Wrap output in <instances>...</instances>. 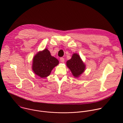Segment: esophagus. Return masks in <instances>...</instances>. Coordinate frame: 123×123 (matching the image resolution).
I'll return each instance as SVG.
<instances>
[{
  "label": "esophagus",
  "instance_id": "obj_1",
  "mask_svg": "<svg viewBox=\"0 0 123 123\" xmlns=\"http://www.w3.org/2000/svg\"><path fill=\"white\" fill-rule=\"evenodd\" d=\"M60 60L61 63H64V58H63V57H61L60 58Z\"/></svg>",
  "mask_w": 123,
  "mask_h": 123
}]
</instances>
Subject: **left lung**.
Segmentation results:
<instances>
[{
	"label": "left lung",
	"instance_id": "8db88e82",
	"mask_svg": "<svg viewBox=\"0 0 123 123\" xmlns=\"http://www.w3.org/2000/svg\"><path fill=\"white\" fill-rule=\"evenodd\" d=\"M66 65L75 78L79 77L86 69V65L77 53H74L71 59L66 62Z\"/></svg>",
	"mask_w": 123,
	"mask_h": 123
}]
</instances>
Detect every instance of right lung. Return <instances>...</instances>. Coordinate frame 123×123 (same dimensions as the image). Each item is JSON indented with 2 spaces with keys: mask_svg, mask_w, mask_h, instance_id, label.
Returning a JSON list of instances; mask_svg holds the SVG:
<instances>
[{
  "mask_svg": "<svg viewBox=\"0 0 123 123\" xmlns=\"http://www.w3.org/2000/svg\"><path fill=\"white\" fill-rule=\"evenodd\" d=\"M58 64L59 61L51 56L49 51L45 48L34 56L32 69L33 73L40 78H45L50 75L52 70Z\"/></svg>",
  "mask_w": 123,
  "mask_h": 123,
  "instance_id": "add662e5",
  "label": "right lung"
}]
</instances>
